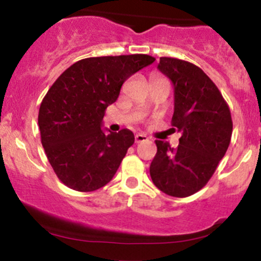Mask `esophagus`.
I'll use <instances>...</instances> for the list:
<instances>
[{"label": "esophagus", "mask_w": 261, "mask_h": 261, "mask_svg": "<svg viewBox=\"0 0 261 261\" xmlns=\"http://www.w3.org/2000/svg\"><path fill=\"white\" fill-rule=\"evenodd\" d=\"M148 140V136L144 135V134H136L135 135V141L136 143H143V141Z\"/></svg>", "instance_id": "1"}]
</instances>
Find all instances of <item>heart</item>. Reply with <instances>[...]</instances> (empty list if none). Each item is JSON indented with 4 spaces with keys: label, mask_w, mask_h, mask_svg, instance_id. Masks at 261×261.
<instances>
[{
    "label": "heart",
    "mask_w": 261,
    "mask_h": 261,
    "mask_svg": "<svg viewBox=\"0 0 261 261\" xmlns=\"http://www.w3.org/2000/svg\"><path fill=\"white\" fill-rule=\"evenodd\" d=\"M158 77H161V76H154V77H153V79H158Z\"/></svg>",
    "instance_id": "obj_1"
}]
</instances>
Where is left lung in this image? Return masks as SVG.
Wrapping results in <instances>:
<instances>
[{
  "mask_svg": "<svg viewBox=\"0 0 261 261\" xmlns=\"http://www.w3.org/2000/svg\"><path fill=\"white\" fill-rule=\"evenodd\" d=\"M158 69L174 87L172 131L181 134L177 148L155 140L150 177L161 191L187 198L203 189L231 143V111L211 77L196 65L161 57Z\"/></svg>",
  "mask_w": 261,
  "mask_h": 261,
  "instance_id": "8db88e82",
  "label": "left lung"
}]
</instances>
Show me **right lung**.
<instances>
[{"label": "right lung", "mask_w": 261, "mask_h": 261, "mask_svg": "<svg viewBox=\"0 0 261 261\" xmlns=\"http://www.w3.org/2000/svg\"><path fill=\"white\" fill-rule=\"evenodd\" d=\"M154 61L149 55L84 58L48 89L38 115L40 141L63 185L90 192L112 179L135 138L127 128L103 133L106 110L123 83Z\"/></svg>", "instance_id": "add662e5"}]
</instances>
